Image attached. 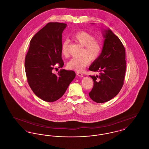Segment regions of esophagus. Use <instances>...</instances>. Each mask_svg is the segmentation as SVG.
I'll return each mask as SVG.
<instances>
[{
	"instance_id": "34e87169",
	"label": "esophagus",
	"mask_w": 149,
	"mask_h": 149,
	"mask_svg": "<svg viewBox=\"0 0 149 149\" xmlns=\"http://www.w3.org/2000/svg\"><path fill=\"white\" fill-rule=\"evenodd\" d=\"M77 75L79 76V77H83V76H84L81 73H80L79 72H77Z\"/></svg>"
}]
</instances>
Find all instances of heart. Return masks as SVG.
<instances>
[{"label":"heart","instance_id":"heart-1","mask_svg":"<svg viewBox=\"0 0 149 149\" xmlns=\"http://www.w3.org/2000/svg\"><path fill=\"white\" fill-rule=\"evenodd\" d=\"M72 38L77 42L84 47L80 57H74L67 63V68L72 70L80 72L82 71L89 63V59L94 61L97 59L102 52V43L99 40L85 31H80L73 36ZM68 40H65L62 44L61 51L63 56H69Z\"/></svg>","mask_w":149,"mask_h":149}]
</instances>
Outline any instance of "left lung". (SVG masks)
<instances>
[{
	"mask_svg": "<svg viewBox=\"0 0 149 149\" xmlns=\"http://www.w3.org/2000/svg\"><path fill=\"white\" fill-rule=\"evenodd\" d=\"M103 32L104 41L102 52L89 68L100 72L98 76L90 75L94 85L89 93L90 98L98 103L110 100L120 92L126 68L125 49L120 40L109 29Z\"/></svg>",
	"mask_w": 149,
	"mask_h": 149,
	"instance_id": "1",
	"label": "left lung"
}]
</instances>
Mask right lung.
Segmentation results:
<instances>
[{
  "label": "right lung",
  "instance_id": "add662e5",
  "mask_svg": "<svg viewBox=\"0 0 149 149\" xmlns=\"http://www.w3.org/2000/svg\"><path fill=\"white\" fill-rule=\"evenodd\" d=\"M67 24L50 22L30 41L25 58V70L30 88L36 96L48 102L60 98L75 77V72L61 69L52 72L57 64L62 68V33Z\"/></svg>",
  "mask_w": 149,
  "mask_h": 149
}]
</instances>
